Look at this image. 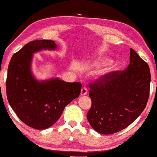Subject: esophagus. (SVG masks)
<instances>
[{
	"label": "esophagus",
	"instance_id": "1",
	"mask_svg": "<svg viewBox=\"0 0 157 157\" xmlns=\"http://www.w3.org/2000/svg\"><path fill=\"white\" fill-rule=\"evenodd\" d=\"M88 93V90L86 87H83L82 88V89H81V96H84V95H86Z\"/></svg>",
	"mask_w": 157,
	"mask_h": 157
}]
</instances>
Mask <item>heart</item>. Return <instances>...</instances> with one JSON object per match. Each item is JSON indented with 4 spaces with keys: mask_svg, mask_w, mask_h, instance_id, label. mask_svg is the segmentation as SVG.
<instances>
[{
    "mask_svg": "<svg viewBox=\"0 0 157 157\" xmlns=\"http://www.w3.org/2000/svg\"><path fill=\"white\" fill-rule=\"evenodd\" d=\"M111 60L109 59V58L106 57H101L99 58L97 61L96 62V65L98 66H104L106 64L109 63L110 62ZM118 69V65L116 63H112L109 65L106 68H104V70L101 72V76L103 77H105L106 76H108L111 73L114 72L115 71H117Z\"/></svg>",
    "mask_w": 157,
    "mask_h": 157,
    "instance_id": "heart-1",
    "label": "heart"
}]
</instances>
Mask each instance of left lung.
I'll return each mask as SVG.
<instances>
[{
	"label": "left lung",
	"mask_w": 157,
	"mask_h": 157,
	"mask_svg": "<svg viewBox=\"0 0 157 157\" xmlns=\"http://www.w3.org/2000/svg\"><path fill=\"white\" fill-rule=\"evenodd\" d=\"M149 65L130 49V63L125 71L111 73L89 85L91 107L90 125L103 134L124 129L144 110L149 96Z\"/></svg>",
	"instance_id": "1"
}]
</instances>
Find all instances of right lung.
<instances>
[{"label": "right lung", "instance_id": "1", "mask_svg": "<svg viewBox=\"0 0 157 157\" xmlns=\"http://www.w3.org/2000/svg\"><path fill=\"white\" fill-rule=\"evenodd\" d=\"M56 48L54 40H33L14 53L8 65V103L23 123L36 129H46L53 125L65 107L81 93L79 82H65L59 78L38 81L32 74L33 53Z\"/></svg>", "mask_w": 157, "mask_h": 157}]
</instances>
